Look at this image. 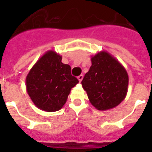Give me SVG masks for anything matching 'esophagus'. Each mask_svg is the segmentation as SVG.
Listing matches in <instances>:
<instances>
[{
    "label": "esophagus",
    "mask_w": 152,
    "mask_h": 152,
    "mask_svg": "<svg viewBox=\"0 0 152 152\" xmlns=\"http://www.w3.org/2000/svg\"><path fill=\"white\" fill-rule=\"evenodd\" d=\"M77 79H78V80H79L80 82H81V80H83V75H80V76L77 77Z\"/></svg>",
    "instance_id": "34e87169"
}]
</instances>
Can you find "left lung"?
<instances>
[{
	"instance_id": "left-lung-1",
	"label": "left lung",
	"mask_w": 152,
	"mask_h": 152,
	"mask_svg": "<svg viewBox=\"0 0 152 152\" xmlns=\"http://www.w3.org/2000/svg\"><path fill=\"white\" fill-rule=\"evenodd\" d=\"M92 65L81 81L89 102L96 109L115 107L126 97L129 76L123 65L107 51L91 57Z\"/></svg>"
}]
</instances>
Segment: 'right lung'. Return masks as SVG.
<instances>
[{"instance_id":"right-lung-1","label":"right lung","mask_w":152,"mask_h":152,"mask_svg":"<svg viewBox=\"0 0 152 152\" xmlns=\"http://www.w3.org/2000/svg\"><path fill=\"white\" fill-rule=\"evenodd\" d=\"M79 80L62 56L48 50L37 60L26 77V89L35 106L42 111L57 112L66 103L71 89Z\"/></svg>"}]
</instances>
